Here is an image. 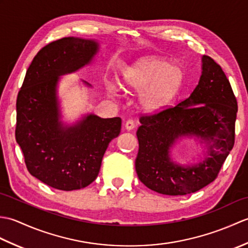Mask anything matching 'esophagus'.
I'll list each match as a JSON object with an SVG mask.
<instances>
[{
  "mask_svg": "<svg viewBox=\"0 0 248 248\" xmlns=\"http://www.w3.org/2000/svg\"><path fill=\"white\" fill-rule=\"evenodd\" d=\"M124 127H125V129H127L128 131L133 130V129L135 128V124H134V121H133V120H131V119L127 120V121H125V124H124Z\"/></svg>",
  "mask_w": 248,
  "mask_h": 248,
  "instance_id": "esophagus-1",
  "label": "esophagus"
}]
</instances>
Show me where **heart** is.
Listing matches in <instances>:
<instances>
[{"label":"heart","instance_id":"obj_1","mask_svg":"<svg viewBox=\"0 0 248 248\" xmlns=\"http://www.w3.org/2000/svg\"><path fill=\"white\" fill-rule=\"evenodd\" d=\"M183 70L176 64L157 59H143L129 67L118 83L125 92H140L139 102L147 112H159L176 97L183 82ZM110 93L115 86L108 87Z\"/></svg>","mask_w":248,"mask_h":248}]
</instances>
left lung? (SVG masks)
Returning a JSON list of instances; mask_svg holds the SVG:
<instances>
[{"instance_id": "obj_1", "label": "left lung", "mask_w": 248, "mask_h": 248, "mask_svg": "<svg viewBox=\"0 0 248 248\" xmlns=\"http://www.w3.org/2000/svg\"><path fill=\"white\" fill-rule=\"evenodd\" d=\"M238 104L227 77L211 57H202L197 86L175 108L140 117L136 135L135 170L147 187L164 195H186L211 183L234 143ZM193 139L202 151L196 161L182 165L172 149Z\"/></svg>"}]
</instances>
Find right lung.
<instances>
[{"instance_id":"obj_1","label":"right lung","mask_w":248,"mask_h":248,"mask_svg":"<svg viewBox=\"0 0 248 248\" xmlns=\"http://www.w3.org/2000/svg\"><path fill=\"white\" fill-rule=\"evenodd\" d=\"M100 48L97 39L80 37L49 44L34 57L18 93L16 140L26 167L31 176L62 191L89 186L98 176L109 141L120 133L119 117L85 113L70 123L62 115L61 78L92 65Z\"/></svg>"}]
</instances>
